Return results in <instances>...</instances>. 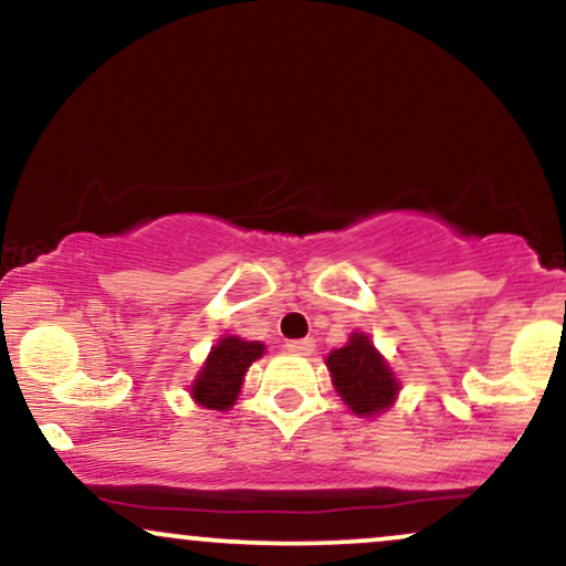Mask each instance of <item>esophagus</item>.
Wrapping results in <instances>:
<instances>
[{
	"mask_svg": "<svg viewBox=\"0 0 566 566\" xmlns=\"http://www.w3.org/2000/svg\"><path fill=\"white\" fill-rule=\"evenodd\" d=\"M314 348H316V343L311 340V337H301V340H287V350H292V354L308 356V354H314Z\"/></svg>",
	"mask_w": 566,
	"mask_h": 566,
	"instance_id": "34e87169",
	"label": "esophagus"
}]
</instances>
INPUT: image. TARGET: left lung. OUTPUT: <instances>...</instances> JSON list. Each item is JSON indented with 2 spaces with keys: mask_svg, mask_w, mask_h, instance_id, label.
Returning <instances> with one entry per match:
<instances>
[{
  "mask_svg": "<svg viewBox=\"0 0 566 566\" xmlns=\"http://www.w3.org/2000/svg\"><path fill=\"white\" fill-rule=\"evenodd\" d=\"M327 367L337 394L356 415H378L394 405L399 386L367 335H350L348 346L327 356Z\"/></svg>",
  "mask_w": 566,
  "mask_h": 566,
  "instance_id": "left-lung-1",
  "label": "left lung"
}]
</instances>
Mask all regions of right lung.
<instances>
[{"instance_id":"1","label":"right lung","mask_w":566,"mask_h":566,"mask_svg":"<svg viewBox=\"0 0 566 566\" xmlns=\"http://www.w3.org/2000/svg\"><path fill=\"white\" fill-rule=\"evenodd\" d=\"M263 356V343L242 340V337H223L207 356L191 396L207 409H229L237 401L244 373L252 361Z\"/></svg>"}]
</instances>
